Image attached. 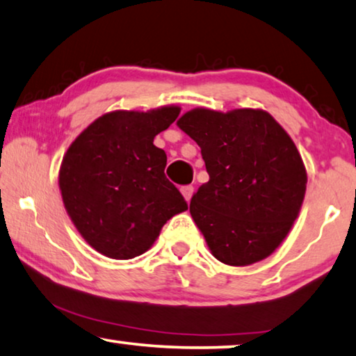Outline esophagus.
Instances as JSON below:
<instances>
[{"mask_svg": "<svg viewBox=\"0 0 356 356\" xmlns=\"http://www.w3.org/2000/svg\"><path fill=\"white\" fill-rule=\"evenodd\" d=\"M181 194H183V197L186 199V202H191V197H193V194H194V188L193 186H183Z\"/></svg>", "mask_w": 356, "mask_h": 356, "instance_id": "1", "label": "esophagus"}]
</instances>
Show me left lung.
Wrapping results in <instances>:
<instances>
[{
    "label": "left lung",
    "mask_w": 356,
    "mask_h": 356,
    "mask_svg": "<svg viewBox=\"0 0 356 356\" xmlns=\"http://www.w3.org/2000/svg\"><path fill=\"white\" fill-rule=\"evenodd\" d=\"M177 125L199 144L210 177L189 212L215 259L233 266L266 259L305 197L307 172L291 136L255 109H194Z\"/></svg>",
    "instance_id": "1"
}]
</instances>
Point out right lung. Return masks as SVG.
I'll list each match as a JSON object with an SVG mask.
<instances>
[{"label": "right lung", "mask_w": 356, "mask_h": 356, "mask_svg": "<svg viewBox=\"0 0 356 356\" xmlns=\"http://www.w3.org/2000/svg\"><path fill=\"white\" fill-rule=\"evenodd\" d=\"M179 115L168 106L115 111L70 144L59 172L65 210L88 244L115 260L135 259L188 204L163 173L167 156L154 138Z\"/></svg>", "instance_id": "obj_1"}]
</instances>
